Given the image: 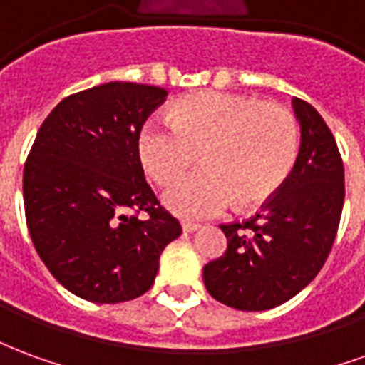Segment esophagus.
Wrapping results in <instances>:
<instances>
[{
	"label": "esophagus",
	"instance_id": "34e87169",
	"mask_svg": "<svg viewBox=\"0 0 365 365\" xmlns=\"http://www.w3.org/2000/svg\"><path fill=\"white\" fill-rule=\"evenodd\" d=\"M182 227L185 232H193V230H197L201 225H199V222H193V221H183Z\"/></svg>",
	"mask_w": 365,
	"mask_h": 365
}]
</instances>
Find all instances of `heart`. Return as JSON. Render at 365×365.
<instances>
[{
    "label": "heart",
    "instance_id": "obj_1",
    "mask_svg": "<svg viewBox=\"0 0 365 365\" xmlns=\"http://www.w3.org/2000/svg\"><path fill=\"white\" fill-rule=\"evenodd\" d=\"M301 146L299 120L279 103L227 91L182 97L170 117H152L138 135V156L160 187H170L201 158V170L166 193L183 217H211L237 203L264 205L282 190Z\"/></svg>",
    "mask_w": 365,
    "mask_h": 365
}]
</instances>
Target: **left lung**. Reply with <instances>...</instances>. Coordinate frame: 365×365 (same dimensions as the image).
I'll return each mask as SVG.
<instances>
[{
  "label": "left lung",
  "instance_id": "obj_1",
  "mask_svg": "<svg viewBox=\"0 0 365 365\" xmlns=\"http://www.w3.org/2000/svg\"><path fill=\"white\" fill-rule=\"evenodd\" d=\"M301 148L274 197L246 221L221 225L227 250L203 268L209 295L238 311L282 305L313 282L329 258L344 205V164L313 105L293 97Z\"/></svg>",
  "mask_w": 365,
  "mask_h": 365
}]
</instances>
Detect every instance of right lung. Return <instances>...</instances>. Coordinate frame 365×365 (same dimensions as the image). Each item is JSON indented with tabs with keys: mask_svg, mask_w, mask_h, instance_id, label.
I'll list each match as a JSON object with an SVG mask.
<instances>
[{
	"mask_svg": "<svg viewBox=\"0 0 365 365\" xmlns=\"http://www.w3.org/2000/svg\"><path fill=\"white\" fill-rule=\"evenodd\" d=\"M158 86L109 82L64 97L36 133L23 170L35 250L56 279L93 303L150 289L182 225L144 180L138 135L166 101Z\"/></svg>",
	"mask_w": 365,
	"mask_h": 365,
	"instance_id": "right-lung-1",
	"label": "right lung"
}]
</instances>
